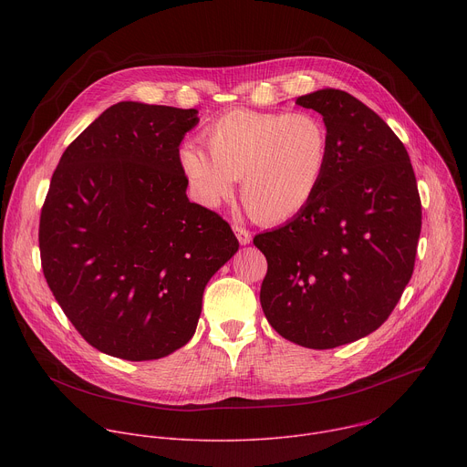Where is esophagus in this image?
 <instances>
[{
  "label": "esophagus",
  "instance_id": "esophagus-1",
  "mask_svg": "<svg viewBox=\"0 0 467 467\" xmlns=\"http://www.w3.org/2000/svg\"><path fill=\"white\" fill-rule=\"evenodd\" d=\"M233 229H234V233H236V238H238V242H240L242 245H247V244H251V238H253V234H251V231H249V229H245V227H242V225H233Z\"/></svg>",
  "mask_w": 467,
  "mask_h": 467
}]
</instances>
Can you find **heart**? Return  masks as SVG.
Segmentation results:
<instances>
[{
	"instance_id": "heart-1",
	"label": "heart",
	"mask_w": 467,
	"mask_h": 467,
	"mask_svg": "<svg viewBox=\"0 0 467 467\" xmlns=\"http://www.w3.org/2000/svg\"><path fill=\"white\" fill-rule=\"evenodd\" d=\"M209 153L195 144L179 151V164L195 197L220 205L242 179V202L260 223L299 216L327 173L330 132L310 110L260 112L234 109L207 125Z\"/></svg>"
}]
</instances>
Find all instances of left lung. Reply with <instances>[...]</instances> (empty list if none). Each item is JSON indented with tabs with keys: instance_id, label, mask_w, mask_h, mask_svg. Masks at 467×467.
Returning a JSON list of instances; mask_svg holds the SVG:
<instances>
[{
	"instance_id": "8db88e82",
	"label": "left lung",
	"mask_w": 467,
	"mask_h": 467,
	"mask_svg": "<svg viewBox=\"0 0 467 467\" xmlns=\"http://www.w3.org/2000/svg\"><path fill=\"white\" fill-rule=\"evenodd\" d=\"M296 103L327 121L330 157L312 203L253 238L268 260L260 305L283 338L332 349L377 330L401 299L421 199L403 142L369 107L335 88Z\"/></svg>"
}]
</instances>
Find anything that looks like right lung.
<instances>
[{"mask_svg":"<svg viewBox=\"0 0 467 467\" xmlns=\"http://www.w3.org/2000/svg\"><path fill=\"white\" fill-rule=\"evenodd\" d=\"M195 109L119 101L66 148L40 213L44 277L98 351L130 362L182 348L211 277L238 251L231 225L190 203L179 144Z\"/></svg>","mask_w":467,"mask_h":467,"instance_id":"add662e5","label":"right lung"}]
</instances>
